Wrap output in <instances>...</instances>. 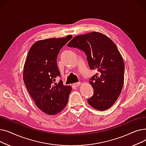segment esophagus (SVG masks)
I'll list each match as a JSON object with an SVG mask.
<instances>
[{
	"instance_id": "34e87169",
	"label": "esophagus",
	"mask_w": 146,
	"mask_h": 146,
	"mask_svg": "<svg viewBox=\"0 0 146 146\" xmlns=\"http://www.w3.org/2000/svg\"><path fill=\"white\" fill-rule=\"evenodd\" d=\"M80 84H81V82H78V83H73V86L74 87H78V86H79L80 85Z\"/></svg>"
}]
</instances>
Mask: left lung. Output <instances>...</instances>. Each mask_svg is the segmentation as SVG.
Listing matches in <instances>:
<instances>
[{"mask_svg":"<svg viewBox=\"0 0 146 146\" xmlns=\"http://www.w3.org/2000/svg\"><path fill=\"white\" fill-rule=\"evenodd\" d=\"M68 47L85 52L90 68L98 72L89 79L94 95L89 104L99 111L110 108L124 85V63L116 45L105 35L93 32L74 36Z\"/></svg>","mask_w":146,"mask_h":146,"instance_id":"8db88e82","label":"left lung"}]
</instances>
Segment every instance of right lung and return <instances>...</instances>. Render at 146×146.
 <instances>
[{
  "label": "right lung",
  "instance_id": "obj_1",
  "mask_svg": "<svg viewBox=\"0 0 146 146\" xmlns=\"http://www.w3.org/2000/svg\"><path fill=\"white\" fill-rule=\"evenodd\" d=\"M71 38L68 35L36 41L31 47L24 64L23 79L28 92L38 108L50 115L64 108L72 90L62 80L56 82L60 76L57 56Z\"/></svg>",
  "mask_w": 146,
  "mask_h": 146
}]
</instances>
